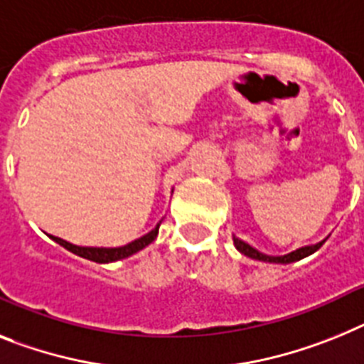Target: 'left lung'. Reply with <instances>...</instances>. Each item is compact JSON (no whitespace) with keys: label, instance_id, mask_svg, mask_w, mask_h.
<instances>
[{"label":"left lung","instance_id":"obj_1","mask_svg":"<svg viewBox=\"0 0 364 364\" xmlns=\"http://www.w3.org/2000/svg\"><path fill=\"white\" fill-rule=\"evenodd\" d=\"M323 242H326V239L320 240V242H316V244H311V246H304V248L294 250V252L287 253V255H267V253L259 252V250H255L253 246H250L248 242H244V240L233 237L235 248L239 250L242 255H246V257H250V259H255V261L277 262V264H289V262L300 261V259L307 257V255H311V253L316 252V250H318Z\"/></svg>","mask_w":364,"mask_h":364}]
</instances>
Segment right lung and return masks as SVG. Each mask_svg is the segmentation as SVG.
I'll return each instance as SVG.
<instances>
[{"mask_svg":"<svg viewBox=\"0 0 364 364\" xmlns=\"http://www.w3.org/2000/svg\"><path fill=\"white\" fill-rule=\"evenodd\" d=\"M159 222L149 233H146L144 237H140V239L133 240V242L125 244V246H118V248H94V246H77V244H72L68 240H63L59 237H53L50 235V239L55 240L57 244H60L63 248H66L68 252L75 253L79 257L88 259V261H94V262H100V264H105V262H114V261H120V259L125 257H131L133 253L140 252V250H144L148 244L154 242L157 239V233H159Z\"/></svg>","mask_w":364,"mask_h":364,"instance_id":"1","label":"right lung"}]
</instances>
